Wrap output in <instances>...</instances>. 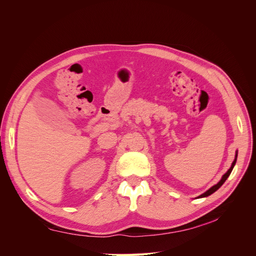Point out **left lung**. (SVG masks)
<instances>
[{
  "label": "left lung",
  "mask_w": 256,
  "mask_h": 256,
  "mask_svg": "<svg viewBox=\"0 0 256 256\" xmlns=\"http://www.w3.org/2000/svg\"><path fill=\"white\" fill-rule=\"evenodd\" d=\"M236 160H237V152H236V154H235V159H234V161H233V164H232V166H230V168H228V171L224 174L223 176H222V178H221V180L216 184H214V186H212V187L210 188V189H208L205 193H203V194H200V196H198V198H206V196H210V194H212L214 192H216V190H218L221 186L224 184V182H226V180H228V177L230 176V174L232 173V171H233V168H234V166L236 164Z\"/></svg>",
  "instance_id": "1"
}]
</instances>
